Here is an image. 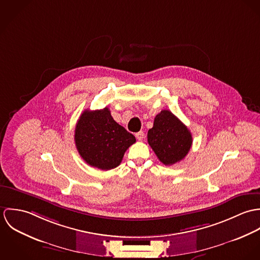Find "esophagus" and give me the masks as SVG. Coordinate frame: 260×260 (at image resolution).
Here are the masks:
<instances>
[{
	"instance_id": "obj_1",
	"label": "esophagus",
	"mask_w": 260,
	"mask_h": 260,
	"mask_svg": "<svg viewBox=\"0 0 260 260\" xmlns=\"http://www.w3.org/2000/svg\"><path fill=\"white\" fill-rule=\"evenodd\" d=\"M135 136H136V138H137L139 141H142L143 138H144V132H143V131H140V132L136 133Z\"/></svg>"
}]
</instances>
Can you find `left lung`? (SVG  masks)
Returning a JSON list of instances; mask_svg holds the SVG:
<instances>
[{"instance_id":"8db88e82","label":"left lung","mask_w":260,"mask_h":260,"mask_svg":"<svg viewBox=\"0 0 260 260\" xmlns=\"http://www.w3.org/2000/svg\"><path fill=\"white\" fill-rule=\"evenodd\" d=\"M147 138L158 159L168 166L184 159L192 145L190 131L169 110H162L156 115Z\"/></svg>"}]
</instances>
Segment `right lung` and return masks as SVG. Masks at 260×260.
Returning a JSON list of instances; mask_svg holds the SVG:
<instances>
[{"label":"right lung","mask_w":260,"mask_h":260,"mask_svg":"<svg viewBox=\"0 0 260 260\" xmlns=\"http://www.w3.org/2000/svg\"><path fill=\"white\" fill-rule=\"evenodd\" d=\"M74 139L83 160L101 170L120 165L126 150L136 142L134 135L112 118L107 107L83 112L75 128Z\"/></svg>","instance_id":"obj_1"}]
</instances>
